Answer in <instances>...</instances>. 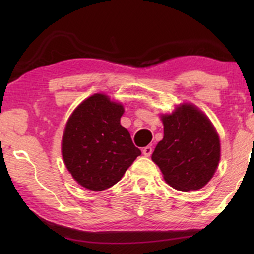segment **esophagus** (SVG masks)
Segmentation results:
<instances>
[{"label": "esophagus", "instance_id": "34e87169", "mask_svg": "<svg viewBox=\"0 0 254 254\" xmlns=\"http://www.w3.org/2000/svg\"><path fill=\"white\" fill-rule=\"evenodd\" d=\"M142 152H143L144 156H147V157H149L152 154V148L151 147H144L143 149H142Z\"/></svg>", "mask_w": 254, "mask_h": 254}]
</instances>
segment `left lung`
I'll return each instance as SVG.
<instances>
[{
    "instance_id": "left-lung-1",
    "label": "left lung",
    "mask_w": 254,
    "mask_h": 254,
    "mask_svg": "<svg viewBox=\"0 0 254 254\" xmlns=\"http://www.w3.org/2000/svg\"><path fill=\"white\" fill-rule=\"evenodd\" d=\"M161 118L164 137L151 159L173 189L183 192L202 189L220 162V137L214 126L192 104H184Z\"/></svg>"
}]
</instances>
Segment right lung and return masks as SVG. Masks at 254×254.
<instances>
[{"instance_id":"right-lung-1","label":"right lung","mask_w":254,"mask_h":254,"mask_svg":"<svg viewBox=\"0 0 254 254\" xmlns=\"http://www.w3.org/2000/svg\"><path fill=\"white\" fill-rule=\"evenodd\" d=\"M124 106L96 93L76 107L62 137V157L72 178L85 189L113 186L133 164L141 150L120 125Z\"/></svg>"}]
</instances>
